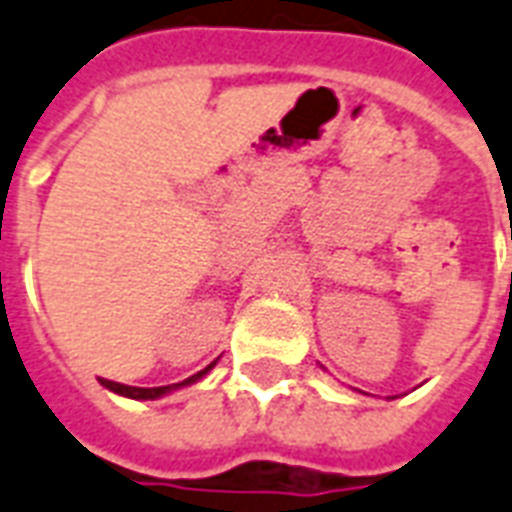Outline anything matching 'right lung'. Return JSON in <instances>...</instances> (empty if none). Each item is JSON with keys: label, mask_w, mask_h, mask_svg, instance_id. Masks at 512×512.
Instances as JSON below:
<instances>
[{"label": "right lung", "mask_w": 512, "mask_h": 512, "mask_svg": "<svg viewBox=\"0 0 512 512\" xmlns=\"http://www.w3.org/2000/svg\"><path fill=\"white\" fill-rule=\"evenodd\" d=\"M210 370H213V364H210V367H205L202 372H197V375H191L188 380H183V383H172V386H159V388L124 386V383H115V380H105V378H102V386L110 388V391H115V394H121V397H129V399H159V397H164V394H169V391H175V388L188 386V383H197V380L202 378V375H207Z\"/></svg>", "instance_id": "right-lung-1"}]
</instances>
